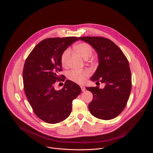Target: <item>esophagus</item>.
<instances>
[{
	"label": "esophagus",
	"mask_w": 153,
	"mask_h": 153,
	"mask_svg": "<svg viewBox=\"0 0 153 153\" xmlns=\"http://www.w3.org/2000/svg\"><path fill=\"white\" fill-rule=\"evenodd\" d=\"M80 88H81V89H82V91L83 92V91H85V90H86V89H85V87H84L83 86H80Z\"/></svg>",
	"instance_id": "esophagus-1"
}]
</instances>
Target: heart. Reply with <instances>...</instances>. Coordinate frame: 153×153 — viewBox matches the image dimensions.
<instances>
[{
    "mask_svg": "<svg viewBox=\"0 0 153 153\" xmlns=\"http://www.w3.org/2000/svg\"><path fill=\"white\" fill-rule=\"evenodd\" d=\"M76 52L85 59L89 58L93 53V48L92 46L87 42H80L74 46ZM71 54V50L68 48L65 49L61 56V64L64 67L68 65V60ZM91 75V72L88 70H73L68 74V79L77 84H83L86 79Z\"/></svg>",
    "mask_w": 153,
    "mask_h": 153,
    "instance_id": "obj_1",
    "label": "heart"
}]
</instances>
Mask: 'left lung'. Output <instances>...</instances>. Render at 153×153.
Wrapping results in <instances>:
<instances>
[{
    "label": "left lung",
    "mask_w": 153,
    "mask_h": 153,
    "mask_svg": "<svg viewBox=\"0 0 153 153\" xmlns=\"http://www.w3.org/2000/svg\"><path fill=\"white\" fill-rule=\"evenodd\" d=\"M79 39L91 44L98 54L99 65L91 80L105 83L103 89L86 88L93 94L88 105L89 112L98 119L115 118L126 106L131 90L128 61L122 50L109 39L102 36Z\"/></svg>",
    "instance_id": "8db88e82"
}]
</instances>
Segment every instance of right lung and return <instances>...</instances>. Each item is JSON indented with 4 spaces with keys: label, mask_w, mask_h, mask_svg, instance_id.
Here are the masks:
<instances>
[{
    "label": "right lung",
    "mask_w": 153,
    "mask_h": 153,
    "mask_svg": "<svg viewBox=\"0 0 153 153\" xmlns=\"http://www.w3.org/2000/svg\"><path fill=\"white\" fill-rule=\"evenodd\" d=\"M78 38L75 36L50 38L39 42L26 59L23 79L24 89L35 115L49 124L60 123L71 114L73 100L81 92L80 87L67 80L64 87L55 89L56 81L64 82L61 56Z\"/></svg>",
    "instance_id": "1"
}]
</instances>
